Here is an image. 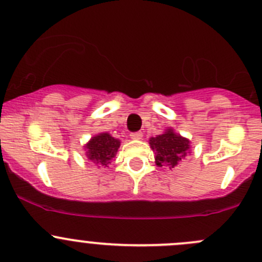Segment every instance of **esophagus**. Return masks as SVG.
Instances as JSON below:
<instances>
[{"mask_svg":"<svg viewBox=\"0 0 262 262\" xmlns=\"http://www.w3.org/2000/svg\"><path fill=\"white\" fill-rule=\"evenodd\" d=\"M130 138L133 140H140L143 138V133L142 132H136V133H132Z\"/></svg>","mask_w":262,"mask_h":262,"instance_id":"obj_1","label":"esophagus"}]
</instances>
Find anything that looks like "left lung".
I'll use <instances>...</instances> for the list:
<instances>
[{
	"mask_svg": "<svg viewBox=\"0 0 262 262\" xmlns=\"http://www.w3.org/2000/svg\"><path fill=\"white\" fill-rule=\"evenodd\" d=\"M149 145L154 152V159L158 167L174 168L182 159L191 153V142L173 128H167L162 134L149 138Z\"/></svg>",
	"mask_w": 262,
	"mask_h": 262,
	"instance_id": "8db88e82",
	"label": "left lung"
}]
</instances>
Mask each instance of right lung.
<instances>
[{
  "mask_svg": "<svg viewBox=\"0 0 262 262\" xmlns=\"http://www.w3.org/2000/svg\"><path fill=\"white\" fill-rule=\"evenodd\" d=\"M119 147L120 140L112 137L108 132H104L92 137L84 145V149L86 150L85 156L88 161L98 167H108L114 161Z\"/></svg>",
  "mask_w": 262,
  "mask_h": 262,
  "instance_id": "right-lung-1",
  "label": "right lung"
}]
</instances>
